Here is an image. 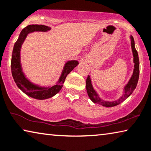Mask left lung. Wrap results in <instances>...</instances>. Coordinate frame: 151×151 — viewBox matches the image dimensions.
I'll use <instances>...</instances> for the list:
<instances>
[{
	"label": "left lung",
	"mask_w": 151,
	"mask_h": 151,
	"mask_svg": "<svg viewBox=\"0 0 151 151\" xmlns=\"http://www.w3.org/2000/svg\"><path fill=\"white\" fill-rule=\"evenodd\" d=\"M131 38V45H132V49L133 52V56H134V72H133V75L132 78H130L129 81L127 84L124 88V93L123 95L121 96L119 99L117 100H114V101H105V100L101 99L99 96L98 95L95 90H94L93 85L91 84V80L90 78V76H88V78L86 79V88L87 93H88V95L91 100L95 104H98L101 105L103 106L108 107H113L115 106H117L124 101V100L129 97L132 95L133 91L135 90L136 88L137 82H138L139 79V58H138V54H137V50H135V42L134 37L132 36L130 37Z\"/></svg>",
	"instance_id": "8db88e82"
}]
</instances>
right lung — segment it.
Returning <instances> with one entry per match:
<instances>
[{
    "instance_id": "right-lung-1",
    "label": "right lung",
    "mask_w": 151,
    "mask_h": 151,
    "mask_svg": "<svg viewBox=\"0 0 151 151\" xmlns=\"http://www.w3.org/2000/svg\"><path fill=\"white\" fill-rule=\"evenodd\" d=\"M51 28L45 25H28L22 30L19 37L15 43L12 52V73L17 87L26 95L36 99L43 100L52 97L59 92L63 86L67 76L79 64L77 60H69L65 63L61 76L56 85L50 87H42L30 82L23 73L20 63V49L28 33L35 31L46 32Z\"/></svg>"
}]
</instances>
